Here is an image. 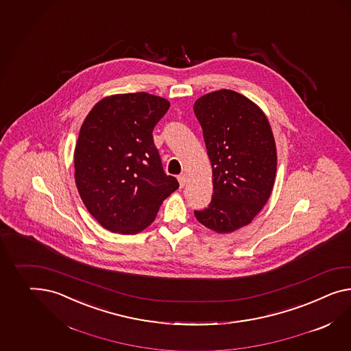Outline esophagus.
<instances>
[{
  "instance_id": "esophagus-1",
  "label": "esophagus",
  "mask_w": 351,
  "mask_h": 351,
  "mask_svg": "<svg viewBox=\"0 0 351 351\" xmlns=\"http://www.w3.org/2000/svg\"><path fill=\"white\" fill-rule=\"evenodd\" d=\"M186 176L184 174H180V176H178V182H180V189H183L184 186H186Z\"/></svg>"
}]
</instances>
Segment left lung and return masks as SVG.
<instances>
[{"label":"left lung","instance_id":"1","mask_svg":"<svg viewBox=\"0 0 351 351\" xmlns=\"http://www.w3.org/2000/svg\"><path fill=\"white\" fill-rule=\"evenodd\" d=\"M213 167V199L195 211L216 233L248 225L266 205L276 176V145L262 109L237 91L221 89L193 106Z\"/></svg>","mask_w":351,"mask_h":351}]
</instances>
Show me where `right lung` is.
I'll use <instances>...</instances> for the list:
<instances>
[{"label": "right lung", "mask_w": 351, "mask_h": 351, "mask_svg": "<svg viewBox=\"0 0 351 351\" xmlns=\"http://www.w3.org/2000/svg\"><path fill=\"white\" fill-rule=\"evenodd\" d=\"M171 104L147 93L110 95L85 118L73 154L75 183L103 228L137 234L180 187L162 171L153 130Z\"/></svg>", "instance_id": "1"}]
</instances>
